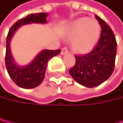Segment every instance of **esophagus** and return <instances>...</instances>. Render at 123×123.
Instances as JSON below:
<instances>
[{
  "label": "esophagus",
  "mask_w": 123,
  "mask_h": 123,
  "mask_svg": "<svg viewBox=\"0 0 123 123\" xmlns=\"http://www.w3.org/2000/svg\"><path fill=\"white\" fill-rule=\"evenodd\" d=\"M67 53H68V49H67V47H64V48L62 49L61 54H62V55H64V54H67Z\"/></svg>",
  "instance_id": "34e87169"
}]
</instances>
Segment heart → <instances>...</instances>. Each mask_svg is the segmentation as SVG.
Segmentation results:
<instances>
[{"label": "heart", "mask_w": 123, "mask_h": 123, "mask_svg": "<svg viewBox=\"0 0 123 123\" xmlns=\"http://www.w3.org/2000/svg\"><path fill=\"white\" fill-rule=\"evenodd\" d=\"M68 36L74 38L72 46L75 51L87 54L94 48L99 40L100 26L96 21L88 18H80L71 24Z\"/></svg>", "instance_id": "heart-1"}]
</instances>
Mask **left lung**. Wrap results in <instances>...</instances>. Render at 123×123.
<instances>
[{
  "label": "left lung",
  "mask_w": 123,
  "mask_h": 123,
  "mask_svg": "<svg viewBox=\"0 0 123 123\" xmlns=\"http://www.w3.org/2000/svg\"><path fill=\"white\" fill-rule=\"evenodd\" d=\"M102 29L99 41L94 49L85 55H76V63L69 69V74L79 84L94 87L112 74L115 68L117 41L110 26L95 16Z\"/></svg>",
  "instance_id": "8db88e82"
}]
</instances>
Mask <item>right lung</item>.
<instances>
[{"label":"right lung","instance_id":"add662e5","mask_svg":"<svg viewBox=\"0 0 123 123\" xmlns=\"http://www.w3.org/2000/svg\"><path fill=\"white\" fill-rule=\"evenodd\" d=\"M48 13H31L16 21L10 29L6 38V67L12 80L20 87L32 89L38 86L45 77L46 64L51 58L60 54L61 49L43 50L30 64L26 67H18L13 62L10 49V41L14 32L23 25L31 23H46Z\"/></svg>","mask_w":123,"mask_h":123}]
</instances>
